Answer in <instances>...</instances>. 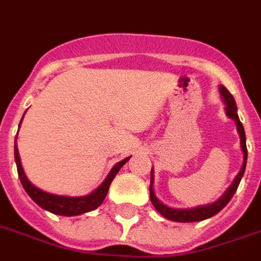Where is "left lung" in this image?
<instances>
[{
  "mask_svg": "<svg viewBox=\"0 0 261 261\" xmlns=\"http://www.w3.org/2000/svg\"><path fill=\"white\" fill-rule=\"evenodd\" d=\"M221 95V100L226 105V114L228 118H231L237 125V130L240 135L241 139V150L244 154V164L241 166L238 175L235 176V179L232 180V183L230 184V187L224 191V194L221 195L217 201L212 203H207V205H199L195 207H187V209H179V207H170L165 203H162L156 198L155 193H154V170L151 169V180H150V199H151L152 206L155 207L156 211L160 212L161 216H164L168 220L172 221H179V223H193V221H202L206 220L209 217L215 216L217 213L220 212L223 207L226 206L227 203L230 202V199L235 194L238 186L241 183V179L245 173V168H246V160H248V150H246V138H245V130L244 125L241 123L240 117H238V109L235 105V100L230 92L227 91L224 86L219 88Z\"/></svg>",
  "mask_w": 261,
  "mask_h": 261,
  "instance_id": "8db88e82",
  "label": "left lung"
}]
</instances>
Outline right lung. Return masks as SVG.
Returning a JSON list of instances; mask_svg holds the SVG:
<instances>
[{"mask_svg":"<svg viewBox=\"0 0 261 261\" xmlns=\"http://www.w3.org/2000/svg\"><path fill=\"white\" fill-rule=\"evenodd\" d=\"M23 117H24V115H23ZM19 128H20V125H19ZM129 158H130V156L117 162V164L113 166V169L110 170L109 175L106 176V179L103 180V183H101L97 189L93 190L91 194L82 195V197L56 195V194L46 193L44 190L35 187L34 184L27 179L26 173H24V170H23V166H21L16 142H15V161H16L17 166V175H19V179H20L23 189L26 190V193L30 195L31 199H33L38 206H41L42 209H45V211H48V212L59 215V216H78V215H82V213L91 212V211L97 209V207L101 205V202L105 201L106 195L109 193L110 184L114 180L115 175H117L119 172V169L128 162Z\"/></svg>","mask_w":261,"mask_h":261,"instance_id":"obj_1","label":"right lung"}]
</instances>
